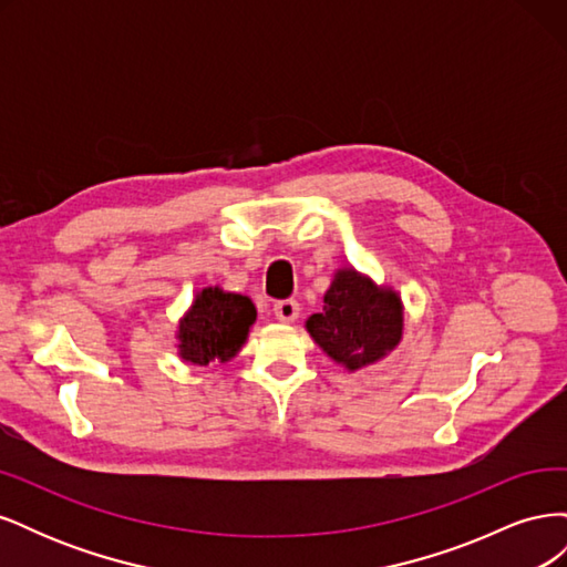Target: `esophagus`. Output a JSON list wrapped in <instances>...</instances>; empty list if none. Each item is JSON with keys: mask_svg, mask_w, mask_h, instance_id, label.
<instances>
[{"mask_svg": "<svg viewBox=\"0 0 567 567\" xmlns=\"http://www.w3.org/2000/svg\"><path fill=\"white\" fill-rule=\"evenodd\" d=\"M298 315H300V305H298V300L288 298V300L274 302V317H277L279 321L290 323V321H296V319H298Z\"/></svg>", "mask_w": 567, "mask_h": 567, "instance_id": "34e87169", "label": "esophagus"}]
</instances>
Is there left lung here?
I'll return each instance as SVG.
<instances>
[{
  "label": "left lung",
  "mask_w": 567,
  "mask_h": 567,
  "mask_svg": "<svg viewBox=\"0 0 567 567\" xmlns=\"http://www.w3.org/2000/svg\"><path fill=\"white\" fill-rule=\"evenodd\" d=\"M307 331L323 352L350 371L379 362L402 338L398 293L375 288L352 269L336 274L321 312L307 319Z\"/></svg>",
  "instance_id": "left-lung-1"
}]
</instances>
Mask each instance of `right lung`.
Returning <instances> with one entry per match:
<instances>
[{
  "mask_svg": "<svg viewBox=\"0 0 567 567\" xmlns=\"http://www.w3.org/2000/svg\"><path fill=\"white\" fill-rule=\"evenodd\" d=\"M257 312L250 298L203 288L179 323V354L192 364L227 362L246 342Z\"/></svg>",
  "mask_w": 567,
  "mask_h": 567,
  "instance_id": "right-lung-1",
  "label": "right lung"
}]
</instances>
